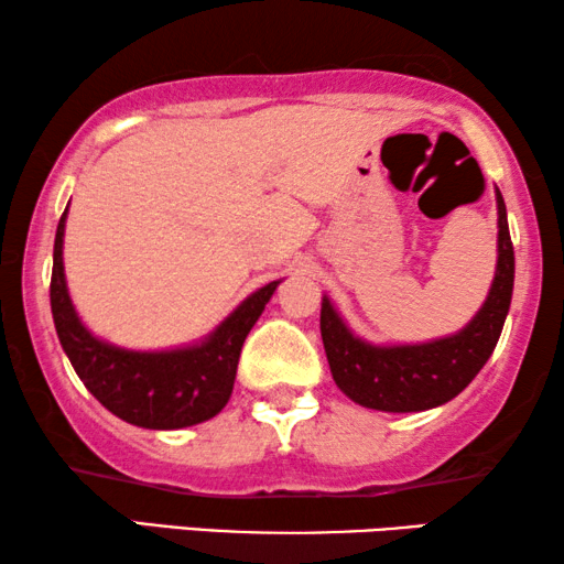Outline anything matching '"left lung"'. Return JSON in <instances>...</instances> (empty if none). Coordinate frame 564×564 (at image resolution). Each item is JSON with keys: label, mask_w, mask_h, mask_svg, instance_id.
Masks as SVG:
<instances>
[{"label": "left lung", "mask_w": 564, "mask_h": 564, "mask_svg": "<svg viewBox=\"0 0 564 564\" xmlns=\"http://www.w3.org/2000/svg\"><path fill=\"white\" fill-rule=\"evenodd\" d=\"M498 203V264L490 292L459 334L429 344L375 346L354 336L328 297L321 305V336L330 375L354 403L384 413H415L449 403L485 367L503 330L513 295V243L506 203Z\"/></svg>", "instance_id": "1"}]
</instances>
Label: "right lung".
<instances>
[{
    "mask_svg": "<svg viewBox=\"0 0 564 564\" xmlns=\"http://www.w3.org/2000/svg\"><path fill=\"white\" fill-rule=\"evenodd\" d=\"M66 210L61 215L53 243L51 313L58 341L84 388L107 411L141 429L172 431L218 415L234 392L246 336L264 313L280 280L246 297L199 344L169 351L120 349L87 330L68 297L64 274Z\"/></svg>",
    "mask_w": 564,
    "mask_h": 564,
    "instance_id": "1",
    "label": "right lung"
}]
</instances>
